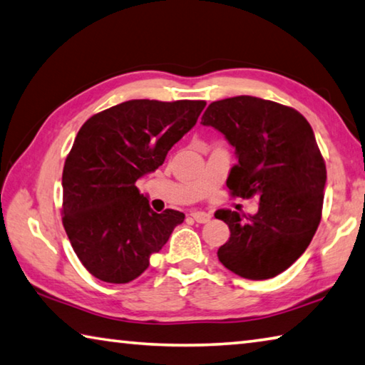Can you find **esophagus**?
I'll list each match as a JSON object with an SVG mask.
<instances>
[{
    "label": "esophagus",
    "instance_id": "obj_1",
    "mask_svg": "<svg viewBox=\"0 0 365 365\" xmlns=\"http://www.w3.org/2000/svg\"><path fill=\"white\" fill-rule=\"evenodd\" d=\"M190 216H192V218L197 221V222H208L210 221V218H212V215L210 213H205V212H192L190 213Z\"/></svg>",
    "mask_w": 365,
    "mask_h": 365
}]
</instances>
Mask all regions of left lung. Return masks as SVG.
<instances>
[{"instance_id":"1","label":"left lung","mask_w":365,"mask_h":365,"mask_svg":"<svg viewBox=\"0 0 365 365\" xmlns=\"http://www.w3.org/2000/svg\"><path fill=\"white\" fill-rule=\"evenodd\" d=\"M202 125L235 147L239 163L226 182L232 197L259 200L248 218L215 213L231 231L218 258L240 277H276L302 257L321 222L327 170L312 128L295 108L253 96L212 102Z\"/></svg>"}]
</instances>
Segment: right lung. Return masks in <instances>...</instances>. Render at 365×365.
<instances>
[{
  "label": "right lung",
  "instance_id": "1",
  "mask_svg": "<svg viewBox=\"0 0 365 365\" xmlns=\"http://www.w3.org/2000/svg\"><path fill=\"white\" fill-rule=\"evenodd\" d=\"M205 101L121 102L88 118L62 173V225L96 279L128 284L150 264L184 213H155L136 181L197 123Z\"/></svg>",
  "mask_w": 365,
  "mask_h": 365
}]
</instances>
